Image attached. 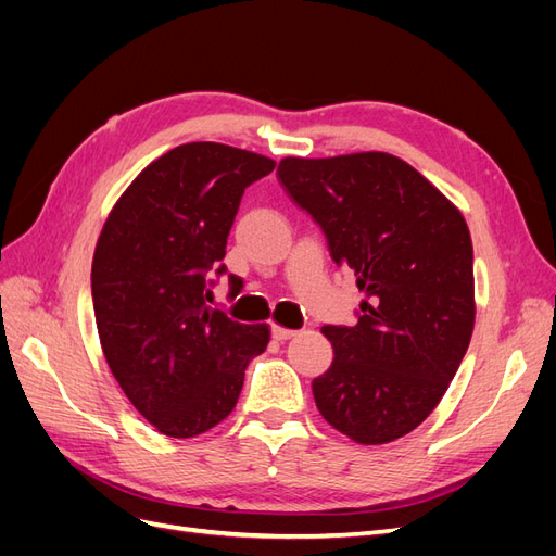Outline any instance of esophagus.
I'll use <instances>...</instances> for the list:
<instances>
[{
    "label": "esophagus",
    "mask_w": 556,
    "mask_h": 556,
    "mask_svg": "<svg viewBox=\"0 0 556 556\" xmlns=\"http://www.w3.org/2000/svg\"><path fill=\"white\" fill-rule=\"evenodd\" d=\"M271 333H274V339L276 341H290V339H294L296 336V331H292V329H285V327H278V325H274V329H271Z\"/></svg>",
    "instance_id": "obj_1"
}]
</instances>
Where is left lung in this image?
I'll return each instance as SVG.
<instances>
[{
    "instance_id": "1",
    "label": "left lung",
    "mask_w": 556,
    "mask_h": 556,
    "mask_svg": "<svg viewBox=\"0 0 556 556\" xmlns=\"http://www.w3.org/2000/svg\"><path fill=\"white\" fill-rule=\"evenodd\" d=\"M282 188L364 292L355 327H323L317 410L359 445L392 443L439 406L476 325L473 243L459 208L390 153L285 157Z\"/></svg>"
}]
</instances>
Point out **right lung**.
Returning a JSON list of instances; mask_svg holds the SVG:
<instances>
[{"label": "right lung", "mask_w": 556, "mask_h": 556, "mask_svg": "<svg viewBox=\"0 0 556 556\" xmlns=\"http://www.w3.org/2000/svg\"><path fill=\"white\" fill-rule=\"evenodd\" d=\"M276 162L213 141L182 143L131 180L109 213L92 257L99 341L117 384L172 439L220 425L262 355L268 325L213 311V276L248 185ZM231 294L241 280L229 276Z\"/></svg>", "instance_id": "obj_1"}]
</instances>
